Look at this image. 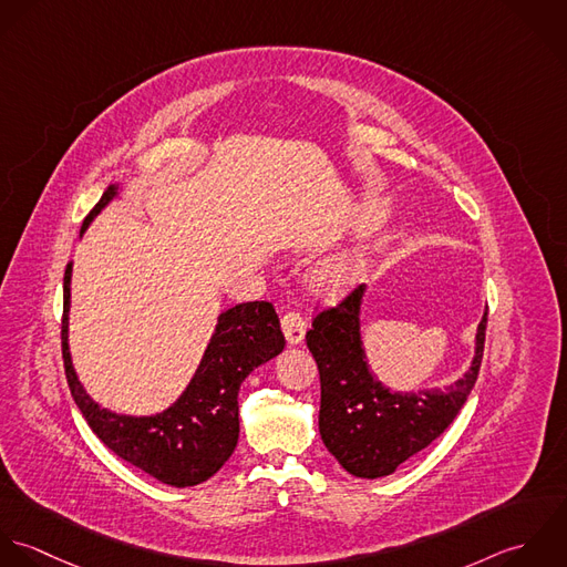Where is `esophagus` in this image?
I'll return each instance as SVG.
<instances>
[{
    "label": "esophagus",
    "mask_w": 567,
    "mask_h": 567,
    "mask_svg": "<svg viewBox=\"0 0 567 567\" xmlns=\"http://www.w3.org/2000/svg\"><path fill=\"white\" fill-rule=\"evenodd\" d=\"M280 324H282L285 338H287V341H289L291 346H296V343H300V341L305 340L307 322H305V318H302L300 313H296V311L285 313L282 320H280Z\"/></svg>",
    "instance_id": "34e87169"
}]
</instances>
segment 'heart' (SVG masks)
Returning <instances> with one entry per match:
<instances>
[{
	"instance_id": "1",
	"label": "heart",
	"mask_w": 567,
	"mask_h": 567,
	"mask_svg": "<svg viewBox=\"0 0 567 567\" xmlns=\"http://www.w3.org/2000/svg\"><path fill=\"white\" fill-rule=\"evenodd\" d=\"M365 267V254L359 245L341 247L322 256L311 267V285L324 296H336L350 289Z\"/></svg>"
}]
</instances>
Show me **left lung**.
I'll return each mask as SVG.
<instances>
[{
    "mask_svg": "<svg viewBox=\"0 0 567 567\" xmlns=\"http://www.w3.org/2000/svg\"><path fill=\"white\" fill-rule=\"evenodd\" d=\"M365 285H359L336 309L322 311L307 346L320 370V436L327 450L354 477H383L408 457L434 443L457 416L471 394L484 352V311L468 370L445 388L394 392L370 370L361 341V302Z\"/></svg>",
    "mask_w": 567,
    "mask_h": 567,
    "instance_id": "8db88e82",
    "label": "left lung"
}]
</instances>
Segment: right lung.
<instances>
[{
	"label": "right lung",
	"mask_w": 567,
	"mask_h": 567,
	"mask_svg": "<svg viewBox=\"0 0 567 567\" xmlns=\"http://www.w3.org/2000/svg\"><path fill=\"white\" fill-rule=\"evenodd\" d=\"M110 186L85 217L81 234L117 197ZM70 282L63 278V363L74 403L92 432L122 460L168 486H195L213 477L238 443V390L245 377L285 348L280 320L271 302H243L224 311L182 396L159 414L128 416L101 408L81 385L70 354Z\"/></svg>",
	"instance_id": "add662e5"
}]
</instances>
